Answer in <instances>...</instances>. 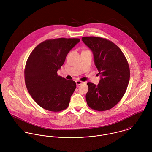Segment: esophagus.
Segmentation results:
<instances>
[{"instance_id": "1", "label": "esophagus", "mask_w": 152, "mask_h": 152, "mask_svg": "<svg viewBox=\"0 0 152 152\" xmlns=\"http://www.w3.org/2000/svg\"><path fill=\"white\" fill-rule=\"evenodd\" d=\"M75 82H76L77 86H80V85H81V84L83 83V82H82V81H79V80H77V81H76Z\"/></svg>"}]
</instances>
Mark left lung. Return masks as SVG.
I'll return each instance as SVG.
<instances>
[{
	"label": "left lung",
	"instance_id": "1",
	"mask_svg": "<svg viewBox=\"0 0 152 152\" xmlns=\"http://www.w3.org/2000/svg\"><path fill=\"white\" fill-rule=\"evenodd\" d=\"M82 40L92 51L95 65L101 74L97 86L87 83V104L95 110H107L125 94L130 78L128 62L121 50L108 39L90 36L82 37Z\"/></svg>",
	"mask_w": 152,
	"mask_h": 152
}]
</instances>
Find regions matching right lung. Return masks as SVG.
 <instances>
[{
  "instance_id": "right-lung-1",
  "label": "right lung",
  "mask_w": 152,
  "mask_h": 152,
  "mask_svg": "<svg viewBox=\"0 0 152 152\" xmlns=\"http://www.w3.org/2000/svg\"><path fill=\"white\" fill-rule=\"evenodd\" d=\"M80 39H49L37 45L30 54L24 68L28 92L42 108L60 112L69 105L76 83L57 74L69 51Z\"/></svg>"
}]
</instances>
